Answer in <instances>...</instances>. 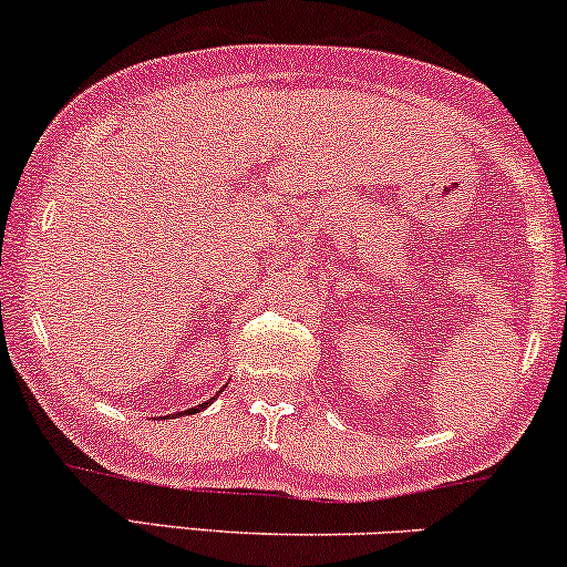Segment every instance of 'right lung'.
I'll return each mask as SVG.
<instances>
[{"instance_id": "obj_1", "label": "right lung", "mask_w": 567, "mask_h": 567, "mask_svg": "<svg viewBox=\"0 0 567 567\" xmlns=\"http://www.w3.org/2000/svg\"><path fill=\"white\" fill-rule=\"evenodd\" d=\"M221 390H225V386H221ZM212 403H214V398H212V400H206V403L196 405V408H188V411H185V413H188V415H190V413H198V411H204V408H206V405H212ZM172 415H181V413H172Z\"/></svg>"}]
</instances>
